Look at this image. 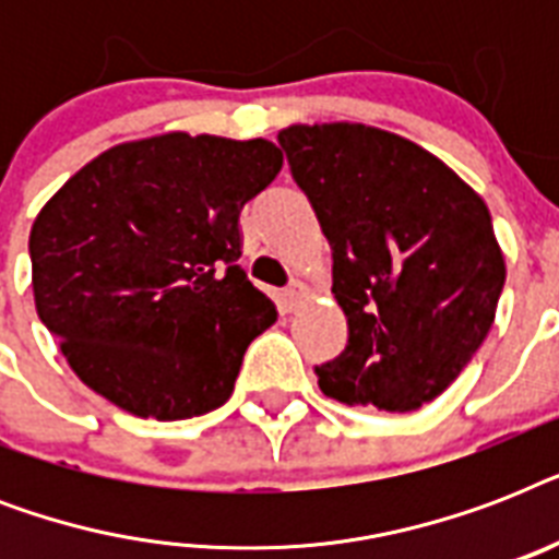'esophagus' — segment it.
I'll use <instances>...</instances> for the list:
<instances>
[{
    "mask_svg": "<svg viewBox=\"0 0 559 559\" xmlns=\"http://www.w3.org/2000/svg\"><path fill=\"white\" fill-rule=\"evenodd\" d=\"M305 296H307L305 284H301V281H293V284H289V287L284 289V293H281V296H278L281 310H284V313H296L298 305L305 301Z\"/></svg>",
    "mask_w": 559,
    "mask_h": 559,
    "instance_id": "34e87169",
    "label": "esophagus"
}]
</instances>
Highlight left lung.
I'll return each instance as SVG.
<instances>
[{"mask_svg":"<svg viewBox=\"0 0 559 559\" xmlns=\"http://www.w3.org/2000/svg\"><path fill=\"white\" fill-rule=\"evenodd\" d=\"M298 188L333 252V296L348 345L316 366L348 406L415 412L485 342L504 258L485 200L408 139L366 124L281 130Z\"/></svg>","mask_w":559,"mask_h":559,"instance_id":"obj_1","label":"left lung"}]
</instances>
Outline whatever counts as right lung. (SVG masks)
<instances>
[{
    "mask_svg": "<svg viewBox=\"0 0 559 559\" xmlns=\"http://www.w3.org/2000/svg\"><path fill=\"white\" fill-rule=\"evenodd\" d=\"M266 139L165 133L109 147L34 219V305L72 371L130 415L223 406L275 305L246 278L240 211L278 177Z\"/></svg>",
    "mask_w": 559,
    "mask_h": 559,
    "instance_id": "1",
    "label": "right lung"
}]
</instances>
